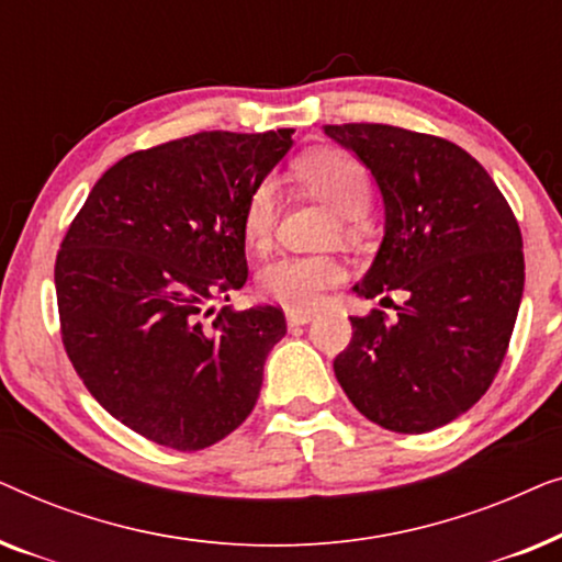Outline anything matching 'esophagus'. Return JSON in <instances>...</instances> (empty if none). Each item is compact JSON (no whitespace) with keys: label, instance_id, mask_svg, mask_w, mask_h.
<instances>
[{"label":"esophagus","instance_id":"1","mask_svg":"<svg viewBox=\"0 0 562 562\" xmlns=\"http://www.w3.org/2000/svg\"><path fill=\"white\" fill-rule=\"evenodd\" d=\"M314 319V312H306V310H286V322L291 327H299V325H310Z\"/></svg>","mask_w":562,"mask_h":562}]
</instances>
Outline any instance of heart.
I'll return each mask as SVG.
<instances>
[{
    "instance_id": "heart-1",
    "label": "heart",
    "mask_w": 562,
    "mask_h": 562,
    "mask_svg": "<svg viewBox=\"0 0 562 562\" xmlns=\"http://www.w3.org/2000/svg\"><path fill=\"white\" fill-rule=\"evenodd\" d=\"M296 179L306 191L327 202L342 217L366 214L373 196L368 168L348 150L317 148L304 153L294 164ZM279 217V189L273 181H260L248 191L240 214L245 243L263 250L273 237ZM345 279V268L333 256H283L268 263L258 276V289L266 299L289 310H312L327 289Z\"/></svg>"
}]
</instances>
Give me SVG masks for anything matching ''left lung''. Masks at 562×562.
I'll return each instance as SVG.
<instances>
[{
    "instance_id": "left-lung-1",
    "label": "left lung",
    "mask_w": 562,
    "mask_h": 562,
    "mask_svg": "<svg viewBox=\"0 0 562 562\" xmlns=\"http://www.w3.org/2000/svg\"><path fill=\"white\" fill-rule=\"evenodd\" d=\"M325 133L371 168L386 204V235L356 291L406 299L394 319L350 317L335 375L375 425L432 432L486 394L509 350L525 291L517 217L486 168L445 137L375 122Z\"/></svg>"
}]
</instances>
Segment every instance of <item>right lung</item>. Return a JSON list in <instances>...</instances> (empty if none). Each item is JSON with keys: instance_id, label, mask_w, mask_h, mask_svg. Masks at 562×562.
Here are the masks:
<instances>
[{"instance_id": "obj_1", "label": "right lung", "mask_w": 562, "mask_h": 562, "mask_svg": "<svg viewBox=\"0 0 562 562\" xmlns=\"http://www.w3.org/2000/svg\"><path fill=\"white\" fill-rule=\"evenodd\" d=\"M294 130H210L135 150L89 191L56 256L60 340L89 394L145 440L204 450L245 422L286 335L248 281L240 214Z\"/></svg>"}]
</instances>
